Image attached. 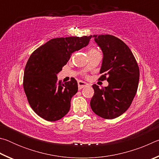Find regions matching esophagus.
Instances as JSON below:
<instances>
[{
    "mask_svg": "<svg viewBox=\"0 0 159 159\" xmlns=\"http://www.w3.org/2000/svg\"><path fill=\"white\" fill-rule=\"evenodd\" d=\"M78 85H79V89L81 90L83 88L85 87V86L89 85V84H88V83H87L84 82V81H82V80H79V81L78 82Z\"/></svg>",
    "mask_w": 159,
    "mask_h": 159,
    "instance_id": "1",
    "label": "esophagus"
}]
</instances>
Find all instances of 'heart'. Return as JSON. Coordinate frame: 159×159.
<instances>
[{
    "label": "heart",
    "mask_w": 159,
    "mask_h": 159,
    "mask_svg": "<svg viewBox=\"0 0 159 159\" xmlns=\"http://www.w3.org/2000/svg\"><path fill=\"white\" fill-rule=\"evenodd\" d=\"M94 50H95V49H92V50H90V52H92V51H94Z\"/></svg>",
    "instance_id": "heart-1"
}]
</instances>
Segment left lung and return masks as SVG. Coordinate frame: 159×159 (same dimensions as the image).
<instances>
[{
	"instance_id": "obj_1",
	"label": "left lung",
	"mask_w": 159,
	"mask_h": 159,
	"mask_svg": "<svg viewBox=\"0 0 159 159\" xmlns=\"http://www.w3.org/2000/svg\"><path fill=\"white\" fill-rule=\"evenodd\" d=\"M103 52L99 80H107V87L95 91L90 100L91 109L99 116L113 119L120 116L130 107L138 90L139 69L130 48L121 40L111 35H94Z\"/></svg>"
}]
</instances>
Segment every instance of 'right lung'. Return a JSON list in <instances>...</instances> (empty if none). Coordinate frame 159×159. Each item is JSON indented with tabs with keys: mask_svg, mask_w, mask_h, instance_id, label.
Masks as SVG:
<instances>
[{
	"mask_svg": "<svg viewBox=\"0 0 159 159\" xmlns=\"http://www.w3.org/2000/svg\"><path fill=\"white\" fill-rule=\"evenodd\" d=\"M91 38L51 39L29 57L24 73V90L32 109L40 117L55 121L69 112L71 98L78 92V83L74 78L69 82L61 83L57 74L72 53L87 46Z\"/></svg>",
	"mask_w": 159,
	"mask_h": 159,
	"instance_id": "right-lung-1",
	"label": "right lung"
}]
</instances>
